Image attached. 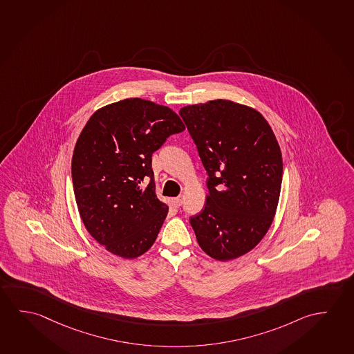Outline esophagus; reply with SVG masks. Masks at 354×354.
I'll list each match as a JSON object with an SVG mask.
<instances>
[{
    "instance_id": "obj_1",
    "label": "esophagus",
    "mask_w": 354,
    "mask_h": 354,
    "mask_svg": "<svg viewBox=\"0 0 354 354\" xmlns=\"http://www.w3.org/2000/svg\"><path fill=\"white\" fill-rule=\"evenodd\" d=\"M172 202H174L176 207H180V205H182V203H183V196H176V198L172 199Z\"/></svg>"
}]
</instances>
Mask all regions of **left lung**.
<instances>
[{
    "mask_svg": "<svg viewBox=\"0 0 354 354\" xmlns=\"http://www.w3.org/2000/svg\"><path fill=\"white\" fill-rule=\"evenodd\" d=\"M209 174L205 208L192 216L196 241L221 262L257 246L274 219L283 160L274 133L254 108L230 100L180 108Z\"/></svg>",
    "mask_w": 354,
    "mask_h": 354,
    "instance_id": "8db88e82",
    "label": "left lung"
}]
</instances>
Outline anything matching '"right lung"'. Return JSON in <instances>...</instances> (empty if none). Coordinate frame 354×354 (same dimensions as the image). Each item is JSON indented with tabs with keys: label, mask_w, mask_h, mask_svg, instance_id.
I'll use <instances>...</instances> for the list:
<instances>
[{
	"label": "right lung",
	"mask_w": 354,
	"mask_h": 354,
	"mask_svg": "<svg viewBox=\"0 0 354 354\" xmlns=\"http://www.w3.org/2000/svg\"><path fill=\"white\" fill-rule=\"evenodd\" d=\"M185 129L171 108L141 98L100 108L84 125L71 165L75 199L86 230L108 252L136 259L153 245L169 205L156 196L152 153Z\"/></svg>",
	"instance_id": "add662e5"
}]
</instances>
